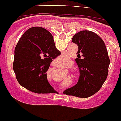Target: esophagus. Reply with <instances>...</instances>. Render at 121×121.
Wrapping results in <instances>:
<instances>
[{"instance_id":"34e87169","label":"esophagus","mask_w":121,"mask_h":121,"mask_svg":"<svg viewBox=\"0 0 121 121\" xmlns=\"http://www.w3.org/2000/svg\"><path fill=\"white\" fill-rule=\"evenodd\" d=\"M60 93H61V92H60Z\"/></svg>"}]
</instances>
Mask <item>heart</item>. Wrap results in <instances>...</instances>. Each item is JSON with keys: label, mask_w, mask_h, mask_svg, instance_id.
Here are the masks:
<instances>
[{"label": "heart", "mask_w": 121, "mask_h": 121, "mask_svg": "<svg viewBox=\"0 0 121 121\" xmlns=\"http://www.w3.org/2000/svg\"><path fill=\"white\" fill-rule=\"evenodd\" d=\"M67 56H66L65 55H61L59 58V63H61L63 61H65V60L66 61V60H67Z\"/></svg>", "instance_id": "heart-1"}]
</instances>
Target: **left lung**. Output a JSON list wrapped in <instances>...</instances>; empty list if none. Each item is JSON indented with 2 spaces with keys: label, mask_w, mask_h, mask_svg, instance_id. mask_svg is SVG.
Listing matches in <instances>:
<instances>
[{
  "label": "left lung",
  "mask_w": 121,
  "mask_h": 121,
  "mask_svg": "<svg viewBox=\"0 0 121 121\" xmlns=\"http://www.w3.org/2000/svg\"><path fill=\"white\" fill-rule=\"evenodd\" d=\"M78 45L75 61L80 75L78 82L63 93L79 98H88L101 88L108 72L110 59L105 43L99 35L90 31H82L72 39Z\"/></svg>",
  "instance_id": "left-lung-1"
}]
</instances>
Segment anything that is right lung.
<instances>
[{"label":"right lung","mask_w":121,"mask_h":121,"mask_svg":"<svg viewBox=\"0 0 121 121\" xmlns=\"http://www.w3.org/2000/svg\"><path fill=\"white\" fill-rule=\"evenodd\" d=\"M60 54L48 30L42 27L29 28L14 51L13 69L18 83L34 93H56L48 81L46 72L52 60Z\"/></svg>","instance_id":"add662e5"}]
</instances>
